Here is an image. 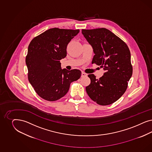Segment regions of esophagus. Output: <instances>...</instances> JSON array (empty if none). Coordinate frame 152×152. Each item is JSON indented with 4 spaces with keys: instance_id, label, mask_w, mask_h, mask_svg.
<instances>
[{
    "instance_id": "1",
    "label": "esophagus",
    "mask_w": 152,
    "mask_h": 152,
    "mask_svg": "<svg viewBox=\"0 0 152 152\" xmlns=\"http://www.w3.org/2000/svg\"><path fill=\"white\" fill-rule=\"evenodd\" d=\"M86 76H87V74H86L84 72H82V73H81V77H85Z\"/></svg>"
}]
</instances>
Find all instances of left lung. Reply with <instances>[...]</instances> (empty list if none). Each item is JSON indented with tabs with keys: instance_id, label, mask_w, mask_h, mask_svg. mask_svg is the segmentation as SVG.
I'll return each mask as SVG.
<instances>
[{
	"instance_id": "obj_1",
	"label": "left lung",
	"mask_w": 152,
	"mask_h": 152,
	"mask_svg": "<svg viewBox=\"0 0 152 152\" xmlns=\"http://www.w3.org/2000/svg\"><path fill=\"white\" fill-rule=\"evenodd\" d=\"M82 33L95 53L92 64L105 71L99 79L88 75L90 84L86 87L88 96L100 105L117 101L125 92L133 74L130 52L119 37L105 28L82 29Z\"/></svg>"
}]
</instances>
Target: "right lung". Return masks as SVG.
<instances>
[{"instance_id":"obj_1","label":"right lung","mask_w":152,"mask_h":152,"mask_svg":"<svg viewBox=\"0 0 152 152\" xmlns=\"http://www.w3.org/2000/svg\"><path fill=\"white\" fill-rule=\"evenodd\" d=\"M79 32L53 28L30 42L26 58L28 78L42 99L50 101L60 99L68 92L70 83L80 78L81 71L61 69L60 61L66 56L67 45Z\"/></svg>"}]
</instances>
